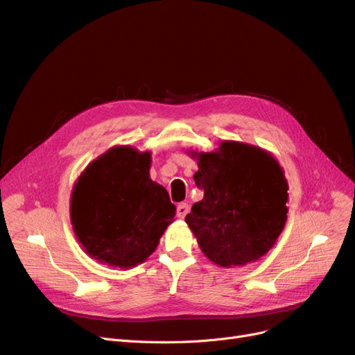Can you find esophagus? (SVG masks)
I'll list each match as a JSON object with an SVG mask.
<instances>
[{"mask_svg": "<svg viewBox=\"0 0 355 355\" xmlns=\"http://www.w3.org/2000/svg\"><path fill=\"white\" fill-rule=\"evenodd\" d=\"M190 211V204L189 202H180L177 206V216L180 218H184Z\"/></svg>", "mask_w": 355, "mask_h": 355, "instance_id": "1", "label": "esophagus"}]
</instances>
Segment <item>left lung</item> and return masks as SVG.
<instances>
[{
    "label": "left lung",
    "instance_id": "1",
    "mask_svg": "<svg viewBox=\"0 0 355 355\" xmlns=\"http://www.w3.org/2000/svg\"><path fill=\"white\" fill-rule=\"evenodd\" d=\"M197 157L194 181L204 198L185 221L200 249L225 268L262 257L284 230L288 213V184L277 161L239 142H223L218 153Z\"/></svg>",
    "mask_w": 355,
    "mask_h": 355
}]
</instances>
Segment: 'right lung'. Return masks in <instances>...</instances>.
Listing matches in <instances>:
<instances>
[{
  "instance_id": "1",
  "label": "right lung",
  "mask_w": 355,
  "mask_h": 355,
  "mask_svg": "<svg viewBox=\"0 0 355 355\" xmlns=\"http://www.w3.org/2000/svg\"><path fill=\"white\" fill-rule=\"evenodd\" d=\"M151 154L112 148L80 175L70 201L73 230L85 250L109 266L130 268L151 254L177 207L149 178Z\"/></svg>"
}]
</instances>
